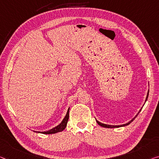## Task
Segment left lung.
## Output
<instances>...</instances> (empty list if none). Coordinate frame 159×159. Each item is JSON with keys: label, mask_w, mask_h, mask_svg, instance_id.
I'll return each instance as SVG.
<instances>
[{"label": "left lung", "mask_w": 159, "mask_h": 159, "mask_svg": "<svg viewBox=\"0 0 159 159\" xmlns=\"http://www.w3.org/2000/svg\"><path fill=\"white\" fill-rule=\"evenodd\" d=\"M148 94H147V97H146V100H147V99H148ZM140 111H141V110H140ZM139 113H138V114H139ZM136 116H137V115H136ZM136 116L135 117H134V119H131V120L130 121H129L128 123H126V124H122V125H118V126H116V125H108V124H102V123H101V122H99V121H97V120H96V121H97V124H98L99 126H102V127H105V128H118V127H121V126H127V125H129V124L131 123V122H132V121H134V119L136 118Z\"/></svg>", "instance_id": "obj_1"}]
</instances>
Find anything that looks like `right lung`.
Wrapping results in <instances>:
<instances>
[{"label": "right lung", "mask_w": 159, "mask_h": 159, "mask_svg": "<svg viewBox=\"0 0 159 159\" xmlns=\"http://www.w3.org/2000/svg\"><path fill=\"white\" fill-rule=\"evenodd\" d=\"M69 111H70V108L68 109L67 112V114H66L65 118L63 119V120L59 124V125H57V126H55V127L52 128V129H50V130H48V131H42V132L38 131L37 133H42V134H52L60 132V131L64 130V129L66 128V126H67L68 119H69ZM35 132H36V131H35Z\"/></svg>", "instance_id": "add662e5"}]
</instances>
